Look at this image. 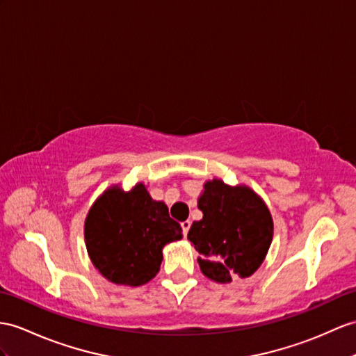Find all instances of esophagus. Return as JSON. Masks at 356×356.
<instances>
[{
    "mask_svg": "<svg viewBox=\"0 0 356 356\" xmlns=\"http://www.w3.org/2000/svg\"><path fill=\"white\" fill-rule=\"evenodd\" d=\"M190 225H192V222H190V220H184V222H181V228H183L184 237L187 236V232H188V229H190Z\"/></svg>",
    "mask_w": 356,
    "mask_h": 356,
    "instance_id": "34e87169",
    "label": "esophagus"
}]
</instances>
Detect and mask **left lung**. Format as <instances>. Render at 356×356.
I'll use <instances>...</instances> for the list:
<instances>
[{
    "label": "left lung",
    "mask_w": 356,
    "mask_h": 356,
    "mask_svg": "<svg viewBox=\"0 0 356 356\" xmlns=\"http://www.w3.org/2000/svg\"><path fill=\"white\" fill-rule=\"evenodd\" d=\"M202 219L193 222L187 238L195 245L201 272L216 282L248 278L264 261L273 237L267 205L252 188L207 181L197 199Z\"/></svg>",
    "instance_id": "1"
}]
</instances>
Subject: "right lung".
<instances>
[{"label":"right lung","mask_w":356,"mask_h":356,"mask_svg":"<svg viewBox=\"0 0 356 356\" xmlns=\"http://www.w3.org/2000/svg\"><path fill=\"white\" fill-rule=\"evenodd\" d=\"M84 238L93 266L104 278L138 287L160 270L163 248L183 238L179 223L164 202L154 201L138 183L129 192L106 190L89 210Z\"/></svg>","instance_id":"add662e5"}]
</instances>
